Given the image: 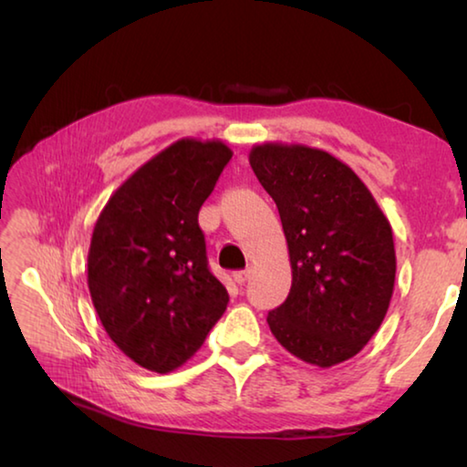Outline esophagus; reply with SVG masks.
I'll return each mask as SVG.
<instances>
[{"label": "esophagus", "mask_w": 467, "mask_h": 467, "mask_svg": "<svg viewBox=\"0 0 467 467\" xmlns=\"http://www.w3.org/2000/svg\"><path fill=\"white\" fill-rule=\"evenodd\" d=\"M251 274H253V270H251V267H247V270H239V272H234V274H233V278H234V282H236V284H244V282H247V280L251 278Z\"/></svg>", "instance_id": "obj_1"}]
</instances>
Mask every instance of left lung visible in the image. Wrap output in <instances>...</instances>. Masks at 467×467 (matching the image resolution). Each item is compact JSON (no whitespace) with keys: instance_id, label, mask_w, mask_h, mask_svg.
Segmentation results:
<instances>
[{"instance_id":"1","label":"left lung","mask_w":467,"mask_h":467,"mask_svg":"<svg viewBox=\"0 0 467 467\" xmlns=\"http://www.w3.org/2000/svg\"><path fill=\"white\" fill-rule=\"evenodd\" d=\"M251 169L278 205L292 286L267 313L296 358L334 367L357 357L389 309L395 247L389 220L348 164L300 144H262Z\"/></svg>"}]
</instances>
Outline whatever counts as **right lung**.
<instances>
[{
    "label": "right lung",
    "instance_id": "1",
    "mask_svg": "<svg viewBox=\"0 0 467 467\" xmlns=\"http://www.w3.org/2000/svg\"><path fill=\"white\" fill-rule=\"evenodd\" d=\"M231 158L218 140H179L110 195L94 226V309L125 357L154 373L192 358L226 311L197 214Z\"/></svg>",
    "mask_w": 467,
    "mask_h": 467
}]
</instances>
